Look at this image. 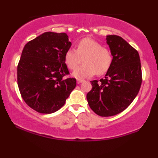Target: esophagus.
I'll list each match as a JSON object with an SVG mask.
<instances>
[{"instance_id":"34e87169","label":"esophagus","mask_w":158,"mask_h":158,"mask_svg":"<svg viewBox=\"0 0 158 158\" xmlns=\"http://www.w3.org/2000/svg\"><path fill=\"white\" fill-rule=\"evenodd\" d=\"M85 80L84 79H77V83L78 84H80V83L84 82Z\"/></svg>"}]
</instances>
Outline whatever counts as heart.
I'll list each match as a JSON object with an SVG mask.
<instances>
[{
	"label": "heart",
	"mask_w": 158,
	"mask_h": 158,
	"mask_svg": "<svg viewBox=\"0 0 158 158\" xmlns=\"http://www.w3.org/2000/svg\"><path fill=\"white\" fill-rule=\"evenodd\" d=\"M77 49L69 48L64 54V61L70 70H75L84 59L85 64L77 69L73 76L77 79L91 77L96 73L102 75L110 68L113 56L109 49L104 48L96 40L85 38L77 44Z\"/></svg>",
	"instance_id": "b5f03b06"
}]
</instances>
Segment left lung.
<instances>
[{
  "label": "left lung",
  "mask_w": 158,
  "mask_h": 158,
  "mask_svg": "<svg viewBox=\"0 0 158 158\" xmlns=\"http://www.w3.org/2000/svg\"><path fill=\"white\" fill-rule=\"evenodd\" d=\"M106 40L113 56L111 66L105 79L90 81L92 89L87 94L90 108L101 117H110L126 109L142 83L138 52L120 36L107 35Z\"/></svg>",
  "instance_id": "1"
}]
</instances>
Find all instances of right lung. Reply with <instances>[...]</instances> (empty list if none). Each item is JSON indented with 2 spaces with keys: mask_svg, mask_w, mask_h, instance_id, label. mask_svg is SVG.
Listing matches in <instances>:
<instances>
[{
  "mask_svg": "<svg viewBox=\"0 0 158 158\" xmlns=\"http://www.w3.org/2000/svg\"><path fill=\"white\" fill-rule=\"evenodd\" d=\"M71 42L64 32H46L25 45L18 65V85L30 108L41 114L57 111L76 85L68 75L64 54Z\"/></svg>",
  "mask_w": 158,
  "mask_h": 158,
  "instance_id": "right-lung-1",
  "label": "right lung"
}]
</instances>
